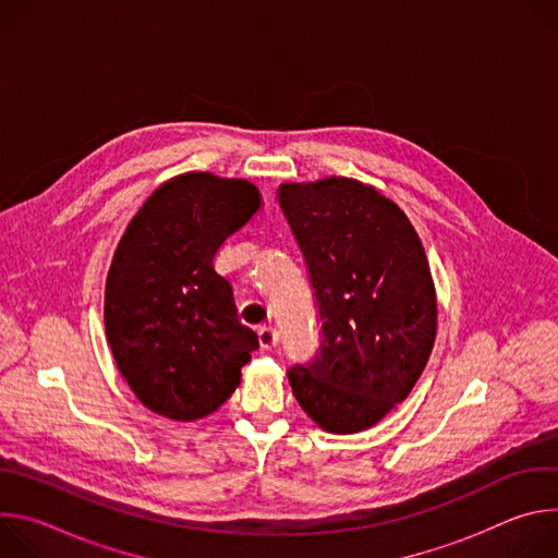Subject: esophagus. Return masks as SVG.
<instances>
[{
  "instance_id": "obj_1",
  "label": "esophagus",
  "mask_w": 558,
  "mask_h": 558,
  "mask_svg": "<svg viewBox=\"0 0 558 558\" xmlns=\"http://www.w3.org/2000/svg\"><path fill=\"white\" fill-rule=\"evenodd\" d=\"M258 340H260V347L263 349H276L278 342H280V333L274 325H265L258 333Z\"/></svg>"
}]
</instances>
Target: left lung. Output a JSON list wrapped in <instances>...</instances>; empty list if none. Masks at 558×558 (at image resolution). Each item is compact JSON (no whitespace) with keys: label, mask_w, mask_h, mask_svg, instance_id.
Here are the masks:
<instances>
[{"label":"left lung","mask_w":558,"mask_h":558,"mask_svg":"<svg viewBox=\"0 0 558 558\" xmlns=\"http://www.w3.org/2000/svg\"><path fill=\"white\" fill-rule=\"evenodd\" d=\"M278 203L304 256L320 353L287 371L302 411L351 435L404 402L437 333V298L417 231L375 187L353 179L284 183Z\"/></svg>","instance_id":"1"}]
</instances>
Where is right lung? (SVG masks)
I'll use <instances>...</instances> for the list:
<instances>
[{
    "mask_svg": "<svg viewBox=\"0 0 558 558\" xmlns=\"http://www.w3.org/2000/svg\"><path fill=\"white\" fill-rule=\"evenodd\" d=\"M260 209L250 181L190 172L158 187L128 225L106 282L114 362L149 411L177 422L214 413L258 349L214 258Z\"/></svg>",
    "mask_w": 558,
    "mask_h": 558,
    "instance_id": "1",
    "label": "right lung"
}]
</instances>
